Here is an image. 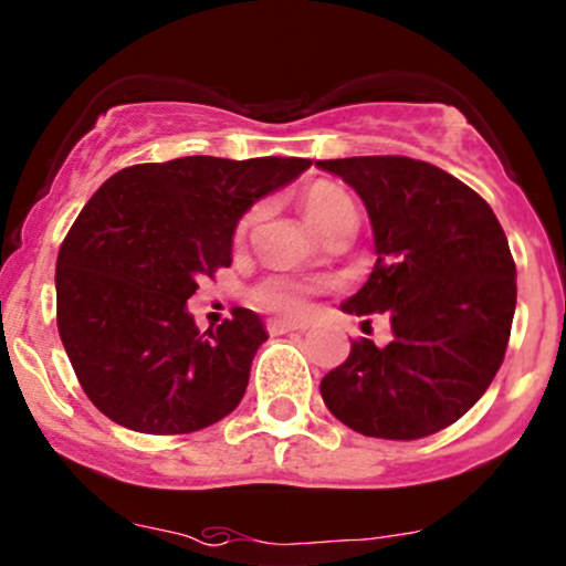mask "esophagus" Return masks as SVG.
Masks as SVG:
<instances>
[{
	"label": "esophagus",
	"instance_id": "34e87169",
	"mask_svg": "<svg viewBox=\"0 0 566 566\" xmlns=\"http://www.w3.org/2000/svg\"><path fill=\"white\" fill-rule=\"evenodd\" d=\"M268 333H273V336H279V333H290V331H298L303 328V323H298V319H284V317H271L265 323Z\"/></svg>",
	"mask_w": 566,
	"mask_h": 566
}]
</instances>
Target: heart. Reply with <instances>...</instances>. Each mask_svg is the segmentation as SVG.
<instances>
[{
	"label": "heart",
	"instance_id": "1",
	"mask_svg": "<svg viewBox=\"0 0 566 566\" xmlns=\"http://www.w3.org/2000/svg\"><path fill=\"white\" fill-rule=\"evenodd\" d=\"M303 213H306L308 222L314 224V230L325 233L331 224L342 222V219L355 217V203L342 187L331 181H317L303 192L301 198ZM254 213H247V217L238 222V235L247 233L249 222H252ZM314 287L306 282H298V279H287V276H268L260 284H254L252 290V301L258 306L268 308V312L276 314H301L306 308L308 298H312Z\"/></svg>",
	"mask_w": 566,
	"mask_h": 566
}]
</instances>
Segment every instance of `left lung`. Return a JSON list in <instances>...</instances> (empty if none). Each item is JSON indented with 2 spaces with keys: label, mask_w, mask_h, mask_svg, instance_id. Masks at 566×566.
<instances>
[{
  "label": "left lung",
  "mask_w": 566,
  "mask_h": 566,
  "mask_svg": "<svg viewBox=\"0 0 566 566\" xmlns=\"http://www.w3.org/2000/svg\"><path fill=\"white\" fill-rule=\"evenodd\" d=\"M317 165L360 195L377 243L371 276L342 308L392 325L388 347L355 338L325 374V407L363 437H431L480 401L504 360L518 295L507 235L472 187L423 159Z\"/></svg>",
  "instance_id": "1"
}]
</instances>
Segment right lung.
<instances>
[{"label": "right lung", "mask_w": 566, "mask_h": 566, "mask_svg": "<svg viewBox=\"0 0 566 566\" xmlns=\"http://www.w3.org/2000/svg\"><path fill=\"white\" fill-rule=\"evenodd\" d=\"M301 157H181L118 170L56 258V325L88 401L140 433H192L230 415L268 333L235 306L198 331V279L233 263L238 219L301 176Z\"/></svg>", "instance_id": "obj_1"}]
</instances>
